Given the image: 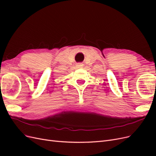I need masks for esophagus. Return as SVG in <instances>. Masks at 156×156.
<instances>
[{
	"label": "esophagus",
	"instance_id": "esophagus-1",
	"mask_svg": "<svg viewBox=\"0 0 156 156\" xmlns=\"http://www.w3.org/2000/svg\"><path fill=\"white\" fill-rule=\"evenodd\" d=\"M75 66H76V67L77 68H81L83 66V64L82 63H77V64H76V65H75Z\"/></svg>",
	"mask_w": 156,
	"mask_h": 156
}]
</instances>
